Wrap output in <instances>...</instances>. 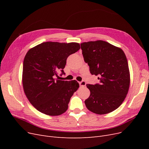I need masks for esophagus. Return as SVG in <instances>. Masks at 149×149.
<instances>
[{"mask_svg": "<svg viewBox=\"0 0 149 149\" xmlns=\"http://www.w3.org/2000/svg\"><path fill=\"white\" fill-rule=\"evenodd\" d=\"M79 83L81 87H84V86H86V82L84 81L79 82Z\"/></svg>", "mask_w": 149, "mask_h": 149, "instance_id": "obj_1", "label": "esophagus"}]
</instances>
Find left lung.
Returning <instances> with one entry per match:
<instances>
[{
	"label": "left lung",
	"mask_w": 149,
	"mask_h": 149,
	"mask_svg": "<svg viewBox=\"0 0 149 149\" xmlns=\"http://www.w3.org/2000/svg\"><path fill=\"white\" fill-rule=\"evenodd\" d=\"M84 61L100 83L86 84L91 94L84 103L96 114L110 113L118 108L128 93L130 72L124 51L109 43L97 40L81 43Z\"/></svg>",
	"instance_id": "1"
}]
</instances>
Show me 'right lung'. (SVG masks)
I'll use <instances>...</instances> for the list:
<instances>
[{
  "instance_id": "1",
  "label": "right lung",
  "mask_w": 149,
  "mask_h": 149,
  "mask_svg": "<svg viewBox=\"0 0 149 149\" xmlns=\"http://www.w3.org/2000/svg\"><path fill=\"white\" fill-rule=\"evenodd\" d=\"M80 49L77 43L43 42L30 49L23 60L22 83L25 95L37 111L50 116L65 112L74 93L76 80L56 79L65 74L67 58Z\"/></svg>"
}]
</instances>
